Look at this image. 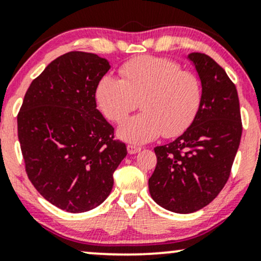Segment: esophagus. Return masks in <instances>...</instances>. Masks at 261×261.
<instances>
[{
  "label": "esophagus",
  "mask_w": 261,
  "mask_h": 261,
  "mask_svg": "<svg viewBox=\"0 0 261 261\" xmlns=\"http://www.w3.org/2000/svg\"><path fill=\"white\" fill-rule=\"evenodd\" d=\"M127 150H128V153H129V154H137V153L141 152V148L136 147V145L129 144V145H127Z\"/></svg>",
  "instance_id": "34e87169"
}]
</instances>
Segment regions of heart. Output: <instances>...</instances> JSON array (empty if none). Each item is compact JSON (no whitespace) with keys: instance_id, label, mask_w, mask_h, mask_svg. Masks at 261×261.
<instances>
[{"instance_id":"1","label":"heart","mask_w":261,"mask_h":261,"mask_svg":"<svg viewBox=\"0 0 261 261\" xmlns=\"http://www.w3.org/2000/svg\"><path fill=\"white\" fill-rule=\"evenodd\" d=\"M120 80L103 75L94 98L100 113L114 123L122 122L132 111L144 112L119 125L122 141L143 144L164 134L167 138L188 129L201 105V86L192 72L181 71L172 60L143 56L123 64Z\"/></svg>"}]
</instances>
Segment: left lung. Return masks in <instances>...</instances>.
Masks as SVG:
<instances>
[{
    "instance_id": "obj_1",
    "label": "left lung",
    "mask_w": 261,
    "mask_h": 261,
    "mask_svg": "<svg viewBox=\"0 0 261 261\" xmlns=\"http://www.w3.org/2000/svg\"><path fill=\"white\" fill-rule=\"evenodd\" d=\"M188 60L200 80V108L180 137L154 148L156 167L148 181L153 200L179 214L197 212L217 198L230 175L243 130L237 88L225 71L204 53H190Z\"/></svg>"
}]
</instances>
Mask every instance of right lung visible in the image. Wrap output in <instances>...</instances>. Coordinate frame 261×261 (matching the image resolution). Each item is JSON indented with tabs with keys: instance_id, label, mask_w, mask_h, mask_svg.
<instances>
[{
	"instance_id": "1",
	"label": "right lung",
	"mask_w": 261,
	"mask_h": 261,
	"mask_svg": "<svg viewBox=\"0 0 261 261\" xmlns=\"http://www.w3.org/2000/svg\"><path fill=\"white\" fill-rule=\"evenodd\" d=\"M111 68L94 53L68 52L32 81L17 116L26 173L49 203L69 213L100 205L127 155L97 109L94 91Z\"/></svg>"
}]
</instances>
